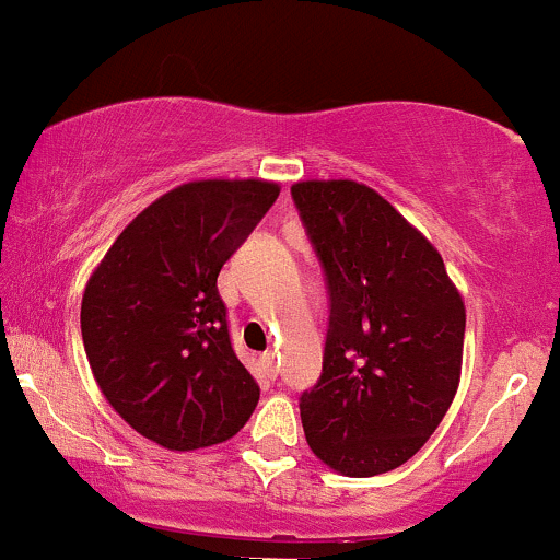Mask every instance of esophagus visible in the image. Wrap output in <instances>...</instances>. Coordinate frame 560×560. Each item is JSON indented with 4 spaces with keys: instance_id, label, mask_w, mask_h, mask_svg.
Wrapping results in <instances>:
<instances>
[{
    "instance_id": "34e87169",
    "label": "esophagus",
    "mask_w": 560,
    "mask_h": 560,
    "mask_svg": "<svg viewBox=\"0 0 560 560\" xmlns=\"http://www.w3.org/2000/svg\"><path fill=\"white\" fill-rule=\"evenodd\" d=\"M261 370L267 378H278V360H275L272 351H267V354H261Z\"/></svg>"
}]
</instances>
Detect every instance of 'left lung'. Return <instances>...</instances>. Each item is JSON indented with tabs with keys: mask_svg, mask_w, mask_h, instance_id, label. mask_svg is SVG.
I'll return each instance as SVG.
<instances>
[{
	"mask_svg": "<svg viewBox=\"0 0 560 560\" xmlns=\"http://www.w3.org/2000/svg\"><path fill=\"white\" fill-rule=\"evenodd\" d=\"M291 196L330 296L323 373L299 399L306 442L343 476L386 474L447 416L466 306L439 250L368 185L310 179Z\"/></svg>",
	"mask_w": 560,
	"mask_h": 560,
	"instance_id": "1",
	"label": "left lung"
}]
</instances>
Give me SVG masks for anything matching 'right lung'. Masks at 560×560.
<instances>
[{"label":"right lung","instance_id":"add662e5","mask_svg":"<svg viewBox=\"0 0 560 560\" xmlns=\"http://www.w3.org/2000/svg\"><path fill=\"white\" fill-rule=\"evenodd\" d=\"M278 196L264 179L174 187L131 219L86 282L81 338L94 381L161 447L228 442L259 401L217 278Z\"/></svg>","mask_w":560,"mask_h":560}]
</instances>
